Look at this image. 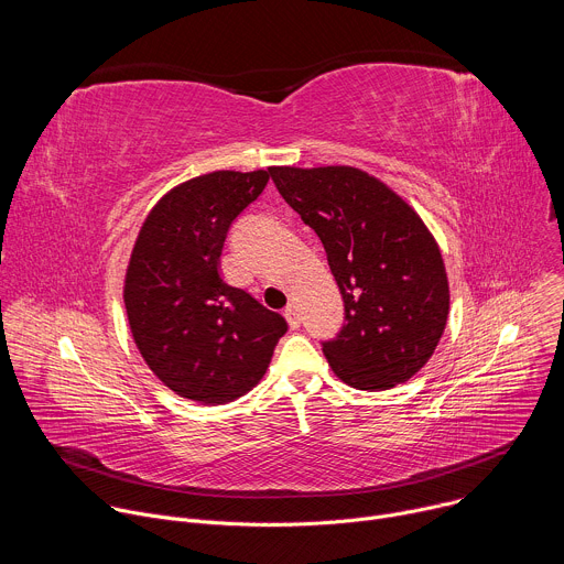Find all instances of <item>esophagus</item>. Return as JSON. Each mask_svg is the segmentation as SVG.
<instances>
[{
	"mask_svg": "<svg viewBox=\"0 0 564 564\" xmlns=\"http://www.w3.org/2000/svg\"><path fill=\"white\" fill-rule=\"evenodd\" d=\"M285 318H288V324H290V328H299L301 326V314H299V305H294V303H290L288 307H285Z\"/></svg>",
	"mask_w": 564,
	"mask_h": 564,
	"instance_id": "obj_1",
	"label": "esophagus"
}]
</instances>
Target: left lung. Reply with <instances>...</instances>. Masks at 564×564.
<instances>
[{
    "label": "left lung",
    "instance_id": "8db88e82",
    "mask_svg": "<svg viewBox=\"0 0 564 564\" xmlns=\"http://www.w3.org/2000/svg\"><path fill=\"white\" fill-rule=\"evenodd\" d=\"M285 203L324 243L344 299V326L321 341L357 390L409 381L435 352L448 281L435 238L383 183L355 167H272Z\"/></svg>",
    "mask_w": 564,
    "mask_h": 564
}]
</instances>
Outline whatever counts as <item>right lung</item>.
I'll return each instance as SVG.
<instances>
[{
    "instance_id": "obj_1",
    "label": "right lung",
    "mask_w": 564,
    "mask_h": 564,
    "mask_svg": "<svg viewBox=\"0 0 564 564\" xmlns=\"http://www.w3.org/2000/svg\"><path fill=\"white\" fill-rule=\"evenodd\" d=\"M270 172H214L172 189L147 216L131 252L124 305L133 341L176 394L227 404L265 375L285 318L218 274L231 223Z\"/></svg>"
}]
</instances>
